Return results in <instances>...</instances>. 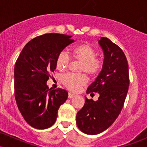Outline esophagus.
I'll use <instances>...</instances> for the list:
<instances>
[{
    "label": "esophagus",
    "instance_id": "1",
    "mask_svg": "<svg viewBox=\"0 0 147 147\" xmlns=\"http://www.w3.org/2000/svg\"><path fill=\"white\" fill-rule=\"evenodd\" d=\"M75 95H74V94L70 93V92H68V98L71 99V98H72V97H75Z\"/></svg>",
    "mask_w": 147,
    "mask_h": 147
}]
</instances>
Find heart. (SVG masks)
Segmentation results:
<instances>
[{
  "label": "heart",
  "mask_w": 147,
  "mask_h": 147,
  "mask_svg": "<svg viewBox=\"0 0 147 147\" xmlns=\"http://www.w3.org/2000/svg\"><path fill=\"white\" fill-rule=\"evenodd\" d=\"M97 53L90 45L82 44L79 45L73 51V57L79 61L82 62L80 72H85L90 77L98 75L103 66L102 61L96 58ZM71 58L65 50L60 52L57 57V68L60 70H65L70 65ZM62 84L70 90L76 92L87 82L86 77L83 75H75L67 73L61 78Z\"/></svg>",
  "instance_id": "obj_1"
}]
</instances>
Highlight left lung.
<instances>
[{
	"label": "left lung",
	"mask_w": 147,
	"mask_h": 147,
	"mask_svg": "<svg viewBox=\"0 0 147 147\" xmlns=\"http://www.w3.org/2000/svg\"><path fill=\"white\" fill-rule=\"evenodd\" d=\"M99 44L104 52L102 70L89 86L86 93L98 92L96 102L86 97L85 104L77 114L81 131L97 135L112 125L122 111L129 86V65L122 50L106 37Z\"/></svg>",
	"instance_id": "obj_1"
}]
</instances>
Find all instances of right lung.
Returning a JSON list of instances; mask_svg holds the SVG:
<instances>
[{
	"instance_id": "right-lung-1",
	"label": "right lung",
	"mask_w": 147,
	"mask_h": 147,
	"mask_svg": "<svg viewBox=\"0 0 147 147\" xmlns=\"http://www.w3.org/2000/svg\"><path fill=\"white\" fill-rule=\"evenodd\" d=\"M71 36L45 34L28 42L14 67L15 99L20 112L29 125L45 129L56 122L60 106L68 98L61 88L49 89V73L56 69L59 53L70 43Z\"/></svg>"
}]
</instances>
